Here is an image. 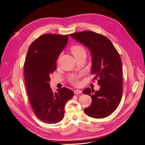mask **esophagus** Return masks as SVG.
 Returning <instances> with one entry per match:
<instances>
[{
	"mask_svg": "<svg viewBox=\"0 0 145 145\" xmlns=\"http://www.w3.org/2000/svg\"><path fill=\"white\" fill-rule=\"evenodd\" d=\"M82 90H80V89H75L74 91V93H75V95H78V94L82 93Z\"/></svg>",
	"mask_w": 145,
	"mask_h": 145,
	"instance_id": "34e87169",
	"label": "esophagus"
}]
</instances>
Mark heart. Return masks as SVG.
<instances>
[{
  "label": "heart",
  "mask_w": 145,
  "mask_h": 145,
  "mask_svg": "<svg viewBox=\"0 0 145 145\" xmlns=\"http://www.w3.org/2000/svg\"><path fill=\"white\" fill-rule=\"evenodd\" d=\"M71 52L75 58H78L82 56H86V50L83 46L80 45L73 46L71 48ZM80 75H72L70 76L69 80L70 82L74 84L78 83V80Z\"/></svg>",
  "instance_id": "1"
}]
</instances>
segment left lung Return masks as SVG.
Here are the masks:
<instances>
[{
  "label": "left lung",
  "instance_id": "obj_1",
  "mask_svg": "<svg viewBox=\"0 0 145 145\" xmlns=\"http://www.w3.org/2000/svg\"><path fill=\"white\" fill-rule=\"evenodd\" d=\"M70 36L89 49L91 73L100 86L98 91L89 88L83 91V94L92 98V103L84 111L93 118L106 117L116 109L122 96V60L119 54L107 37L95 32L81 31Z\"/></svg>",
  "mask_w": 145,
  "mask_h": 145
}]
</instances>
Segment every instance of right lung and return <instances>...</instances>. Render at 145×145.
<instances>
[{
  "label": "right lung",
  "instance_id": "right-lung-1",
  "mask_svg": "<svg viewBox=\"0 0 145 145\" xmlns=\"http://www.w3.org/2000/svg\"><path fill=\"white\" fill-rule=\"evenodd\" d=\"M69 35L45 34L33 41L24 63L27 94L33 112L43 122L56 123L64 117L66 103L74 93L67 88L54 93L50 87V75L57 69L56 60L65 48Z\"/></svg>",
  "mask_w": 145,
  "mask_h": 145
}]
</instances>
